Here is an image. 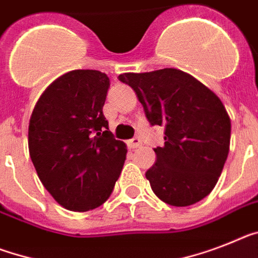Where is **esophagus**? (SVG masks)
<instances>
[{
  "mask_svg": "<svg viewBox=\"0 0 258 258\" xmlns=\"http://www.w3.org/2000/svg\"><path fill=\"white\" fill-rule=\"evenodd\" d=\"M127 144H128V147L130 148H138V147H140L142 146V140L140 139H138V138H134L133 140H130L128 143H127Z\"/></svg>",
  "mask_w": 258,
  "mask_h": 258,
  "instance_id": "esophagus-1",
  "label": "esophagus"
}]
</instances>
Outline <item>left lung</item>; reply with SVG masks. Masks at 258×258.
<instances>
[{"label": "left lung", "instance_id": "left-lung-1", "mask_svg": "<svg viewBox=\"0 0 258 258\" xmlns=\"http://www.w3.org/2000/svg\"><path fill=\"white\" fill-rule=\"evenodd\" d=\"M152 125L164 127V146L146 172L153 192L170 206L199 202L215 187L227 160L231 119L211 89L179 69L123 73Z\"/></svg>", "mask_w": 258, "mask_h": 258}]
</instances>
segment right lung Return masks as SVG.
Here are the masks:
<instances>
[{
  "mask_svg": "<svg viewBox=\"0 0 258 258\" xmlns=\"http://www.w3.org/2000/svg\"><path fill=\"white\" fill-rule=\"evenodd\" d=\"M110 80L92 69L71 71L39 97L29 123V152L39 179L64 209L85 213L111 194L127 147L103 115Z\"/></svg>",
  "mask_w": 258,
  "mask_h": 258,
  "instance_id": "add662e5",
  "label": "right lung"
}]
</instances>
